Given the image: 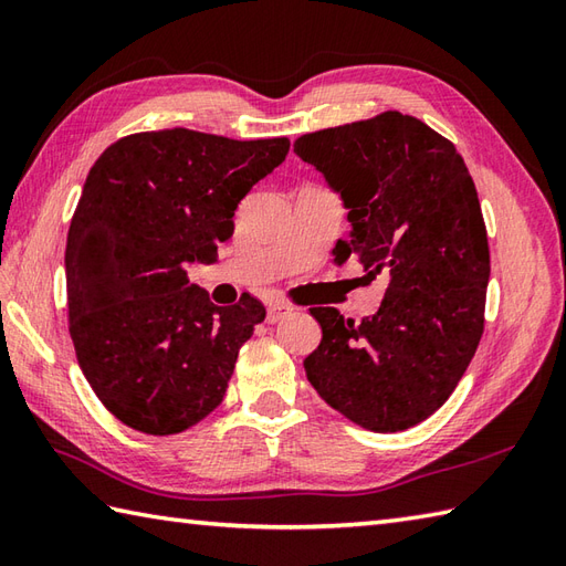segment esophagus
<instances>
[{"mask_svg":"<svg viewBox=\"0 0 566 566\" xmlns=\"http://www.w3.org/2000/svg\"><path fill=\"white\" fill-rule=\"evenodd\" d=\"M290 314H292V306L284 304V302H270V306H268V321L270 323L282 321L284 316H290Z\"/></svg>","mask_w":566,"mask_h":566,"instance_id":"1","label":"esophagus"}]
</instances>
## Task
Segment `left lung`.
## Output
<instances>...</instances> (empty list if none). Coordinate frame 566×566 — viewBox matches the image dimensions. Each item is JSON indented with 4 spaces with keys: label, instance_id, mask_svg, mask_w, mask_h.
I'll use <instances>...</instances> for the list:
<instances>
[{
    "label": "left lung",
    "instance_id": "obj_1",
    "mask_svg": "<svg viewBox=\"0 0 566 566\" xmlns=\"http://www.w3.org/2000/svg\"><path fill=\"white\" fill-rule=\"evenodd\" d=\"M294 153L347 209L335 264L357 255L371 280L389 276L359 323L311 308L323 338L306 377L357 426L411 428L448 401L482 340L491 268L472 175L448 138L401 112L306 134Z\"/></svg>",
    "mask_w": 566,
    "mask_h": 566
}]
</instances>
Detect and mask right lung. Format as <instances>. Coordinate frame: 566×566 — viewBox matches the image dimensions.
<instances>
[{"label":"right lung","mask_w":566,"mask_h":566,"mask_svg":"<svg viewBox=\"0 0 566 566\" xmlns=\"http://www.w3.org/2000/svg\"><path fill=\"white\" fill-rule=\"evenodd\" d=\"M286 153V138L165 128L116 140L92 165L65 248L70 335L90 387L128 428L175 436L223 401L264 306L250 294L216 306L187 270L216 262L240 199Z\"/></svg>","instance_id":"1"}]
</instances>
